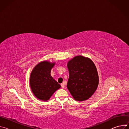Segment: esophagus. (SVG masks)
<instances>
[{"instance_id": "esophagus-1", "label": "esophagus", "mask_w": 129, "mask_h": 129, "mask_svg": "<svg viewBox=\"0 0 129 129\" xmlns=\"http://www.w3.org/2000/svg\"><path fill=\"white\" fill-rule=\"evenodd\" d=\"M61 86L62 88H64L65 87V85H64V83H62V84H61Z\"/></svg>"}]
</instances>
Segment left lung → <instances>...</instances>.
<instances>
[{
	"instance_id": "1",
	"label": "left lung",
	"mask_w": 129,
	"mask_h": 129,
	"mask_svg": "<svg viewBox=\"0 0 129 129\" xmlns=\"http://www.w3.org/2000/svg\"><path fill=\"white\" fill-rule=\"evenodd\" d=\"M69 79L67 87L74 99L83 101L90 98L97 89L99 76L96 68L90 59L75 57L67 64Z\"/></svg>"
}]
</instances>
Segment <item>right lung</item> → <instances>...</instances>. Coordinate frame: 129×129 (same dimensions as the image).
Returning a JSON list of instances; mask_svg holds the SVG:
<instances>
[{"instance_id":"add662e5","label":"right lung","mask_w":129,"mask_h":129,"mask_svg":"<svg viewBox=\"0 0 129 129\" xmlns=\"http://www.w3.org/2000/svg\"><path fill=\"white\" fill-rule=\"evenodd\" d=\"M54 63L43 61L37 65L30 76V86L33 93L39 100L47 101L55 91L61 87L50 76Z\"/></svg>"}]
</instances>
